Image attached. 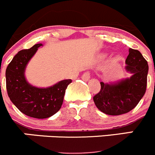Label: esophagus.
I'll list each match as a JSON object with an SVG mask.
<instances>
[{"label": "esophagus", "mask_w": 155, "mask_h": 155, "mask_svg": "<svg viewBox=\"0 0 155 155\" xmlns=\"http://www.w3.org/2000/svg\"><path fill=\"white\" fill-rule=\"evenodd\" d=\"M81 78H82V80H84V81H87L90 80V72H88V71H87V72L84 73L82 75V77H81Z\"/></svg>", "instance_id": "1"}]
</instances>
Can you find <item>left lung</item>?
<instances>
[{
  "mask_svg": "<svg viewBox=\"0 0 155 155\" xmlns=\"http://www.w3.org/2000/svg\"><path fill=\"white\" fill-rule=\"evenodd\" d=\"M125 63V69L131 76L115 82H100V91L93 97L98 109L106 114L120 115L129 112L137 105L146 90L148 65L142 53L130 48Z\"/></svg>",
  "mask_w": 155,
  "mask_h": 155,
  "instance_id": "obj_1",
  "label": "left lung"
}]
</instances>
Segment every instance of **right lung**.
<instances>
[{"instance_id":"1","label":"right lung","mask_w":155,"mask_h":155,"mask_svg":"<svg viewBox=\"0 0 155 155\" xmlns=\"http://www.w3.org/2000/svg\"><path fill=\"white\" fill-rule=\"evenodd\" d=\"M42 44L18 52L6 70L8 96L16 108L31 117L44 119L56 114L61 108L64 95L71 79L62 80L48 87L31 85L25 78L28 63Z\"/></svg>"}]
</instances>
